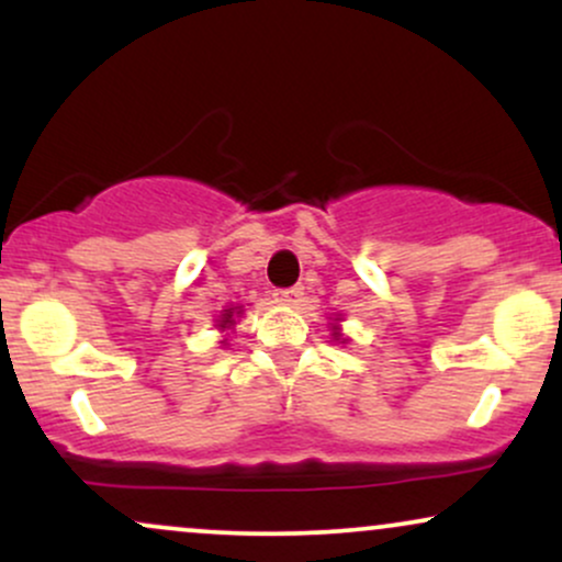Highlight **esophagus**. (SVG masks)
<instances>
[{"label":"esophagus","mask_w":562,"mask_h":562,"mask_svg":"<svg viewBox=\"0 0 562 562\" xmlns=\"http://www.w3.org/2000/svg\"><path fill=\"white\" fill-rule=\"evenodd\" d=\"M274 301L277 303H285V306H295V303H301L303 301V288L301 285H293V288H280V290H274Z\"/></svg>","instance_id":"obj_1"}]
</instances>
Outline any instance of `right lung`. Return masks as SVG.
Wrapping results in <instances>:
<instances>
[{
    "instance_id": "obj_1",
    "label": "right lung",
    "mask_w": 562,
    "mask_h": 562,
    "mask_svg": "<svg viewBox=\"0 0 562 562\" xmlns=\"http://www.w3.org/2000/svg\"><path fill=\"white\" fill-rule=\"evenodd\" d=\"M232 314H235V312H232V308H227V312H224V314H222V327H227V325H232Z\"/></svg>"
}]
</instances>
